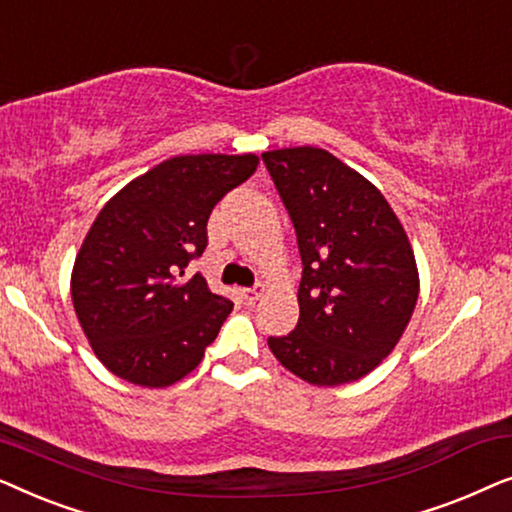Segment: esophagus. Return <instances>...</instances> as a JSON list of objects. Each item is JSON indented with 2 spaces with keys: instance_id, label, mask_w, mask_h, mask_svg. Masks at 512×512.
<instances>
[{
  "instance_id": "1",
  "label": "esophagus",
  "mask_w": 512,
  "mask_h": 512,
  "mask_svg": "<svg viewBox=\"0 0 512 512\" xmlns=\"http://www.w3.org/2000/svg\"><path fill=\"white\" fill-rule=\"evenodd\" d=\"M263 293H265V286L256 284V286H251V289H242V298H244V303H256Z\"/></svg>"
}]
</instances>
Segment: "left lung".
Returning <instances> with one entry per match:
<instances>
[{"mask_svg":"<svg viewBox=\"0 0 512 512\" xmlns=\"http://www.w3.org/2000/svg\"><path fill=\"white\" fill-rule=\"evenodd\" d=\"M261 158L303 261L298 324L270 335V352L317 387L361 380L391 354L415 312L408 235L384 195L333 153L296 146Z\"/></svg>","mask_w":512,"mask_h":512,"instance_id":"obj_1","label":"left lung"}]
</instances>
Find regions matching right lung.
Masks as SVG:
<instances>
[{"mask_svg":"<svg viewBox=\"0 0 512 512\" xmlns=\"http://www.w3.org/2000/svg\"><path fill=\"white\" fill-rule=\"evenodd\" d=\"M258 156H177L116 193L90 226L72 272L76 317L104 366L139 387H170L205 356L233 310L205 277H186L207 247L223 195Z\"/></svg>","mask_w":512,"mask_h":512,"instance_id":"1","label":"right lung"}]
</instances>
